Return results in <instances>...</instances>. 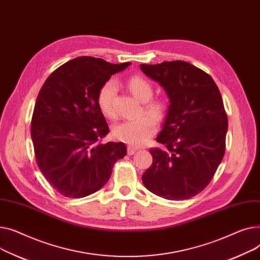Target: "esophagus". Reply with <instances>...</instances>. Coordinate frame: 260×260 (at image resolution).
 Returning a JSON list of instances; mask_svg holds the SVG:
<instances>
[{
	"instance_id": "1",
	"label": "esophagus",
	"mask_w": 260,
	"mask_h": 260,
	"mask_svg": "<svg viewBox=\"0 0 260 260\" xmlns=\"http://www.w3.org/2000/svg\"><path fill=\"white\" fill-rule=\"evenodd\" d=\"M136 151H137L136 148H134L132 146H129L128 150H127V153H128V155H133V154L136 153Z\"/></svg>"
}]
</instances>
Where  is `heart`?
I'll return each mask as SVG.
<instances>
[{
    "label": "heart",
    "mask_w": 260,
    "mask_h": 260,
    "mask_svg": "<svg viewBox=\"0 0 260 260\" xmlns=\"http://www.w3.org/2000/svg\"><path fill=\"white\" fill-rule=\"evenodd\" d=\"M127 86L133 96L144 103V110L149 115L139 118L125 120L115 125L112 133L116 140L132 146H142L146 144L157 129L156 120H161L167 113V103L162 99H152L154 89L152 84L141 75H134L127 82ZM116 93V83L113 80L107 81L100 88L98 93V105L104 115L113 118L114 98ZM151 116L150 117L149 115Z\"/></svg>",
    "instance_id": "heart-1"
}]
</instances>
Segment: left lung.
I'll use <instances>...</instances> for the list:
<instances>
[{"mask_svg":"<svg viewBox=\"0 0 260 260\" xmlns=\"http://www.w3.org/2000/svg\"><path fill=\"white\" fill-rule=\"evenodd\" d=\"M141 70L166 91L170 105L153 148L145 187L169 201L201 193L214 176L225 151L228 117L211 76L184 60L142 64Z\"/></svg>","mask_w":260,"mask_h":260,"instance_id":"obj_1","label":"left lung"}]
</instances>
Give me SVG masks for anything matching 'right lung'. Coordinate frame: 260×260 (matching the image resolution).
I'll use <instances>...</instances> for the list:
<instances>
[{"mask_svg":"<svg viewBox=\"0 0 260 260\" xmlns=\"http://www.w3.org/2000/svg\"><path fill=\"white\" fill-rule=\"evenodd\" d=\"M130 64L76 57L54 70L41 88L31 119L35 154L45 178L62 195L81 198L99 191L127 154L123 143H101L109 127L98 93Z\"/></svg>","mask_w":260,"mask_h":260,"instance_id":"add662e5","label":"right lung"}]
</instances>
